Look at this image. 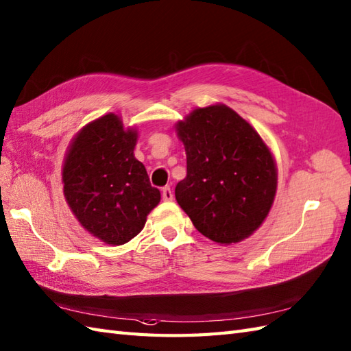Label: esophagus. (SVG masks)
<instances>
[{
    "label": "esophagus",
    "instance_id": "1",
    "mask_svg": "<svg viewBox=\"0 0 351 351\" xmlns=\"http://www.w3.org/2000/svg\"><path fill=\"white\" fill-rule=\"evenodd\" d=\"M161 195H162V200L165 202H170V200H173V191L169 189V186H166V189H162V191H161Z\"/></svg>",
    "mask_w": 351,
    "mask_h": 351
}]
</instances>
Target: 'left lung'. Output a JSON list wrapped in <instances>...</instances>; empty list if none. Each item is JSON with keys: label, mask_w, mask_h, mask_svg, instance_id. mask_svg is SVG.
<instances>
[{"label": "left lung", "mask_w": 351, "mask_h": 351, "mask_svg": "<svg viewBox=\"0 0 351 351\" xmlns=\"http://www.w3.org/2000/svg\"><path fill=\"white\" fill-rule=\"evenodd\" d=\"M186 176L175 197L208 239L230 245L250 238L274 205L278 170L269 146L229 106L197 108L176 122Z\"/></svg>", "instance_id": "obj_1"}]
</instances>
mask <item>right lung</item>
I'll return each instance as SVG.
<instances>
[{
    "instance_id": "right-lung-1",
    "label": "right lung",
    "mask_w": 351,
    "mask_h": 351,
    "mask_svg": "<svg viewBox=\"0 0 351 351\" xmlns=\"http://www.w3.org/2000/svg\"><path fill=\"white\" fill-rule=\"evenodd\" d=\"M137 130L108 113L73 137L62 165L64 197L84 229L108 245L142 232L161 194L134 157Z\"/></svg>"
}]
</instances>
